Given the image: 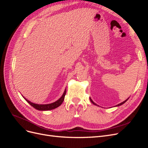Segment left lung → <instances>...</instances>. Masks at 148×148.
<instances>
[{"mask_svg": "<svg viewBox=\"0 0 148 148\" xmlns=\"http://www.w3.org/2000/svg\"><path fill=\"white\" fill-rule=\"evenodd\" d=\"M129 99V97L128 98V99H127L126 100H125V101H124L123 102H121V103H120V104H117V105H116L115 106V107H118V106H121V105H122V104H124V103H125V102H126L127 101H128V99ZM89 99H90V101L91 102V103H92V104H94V105H95V106H98L97 104H96V103H95V102H93V101L91 99V97H89Z\"/></svg>", "mask_w": 148, "mask_h": 148, "instance_id": "8db88e82", "label": "left lung"}]
</instances>
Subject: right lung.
Returning a JSON list of instances; mask_svg holds the SVG:
<instances>
[{
	"mask_svg": "<svg viewBox=\"0 0 148 148\" xmlns=\"http://www.w3.org/2000/svg\"><path fill=\"white\" fill-rule=\"evenodd\" d=\"M66 89L65 88V91L63 93V95H62V96L59 98V99H58L57 101H55L54 102H52V103H51V104H35V103H33L32 102L29 101V100H28L27 99H26V98L25 97H23L24 99L27 101L29 104L33 107L34 109H37L38 110H52V109H54L56 108H57V107H59L62 104V102H64V98H65V96L66 95Z\"/></svg>",
	"mask_w": 148,
	"mask_h": 148,
	"instance_id": "obj_1",
	"label": "right lung"
}]
</instances>
